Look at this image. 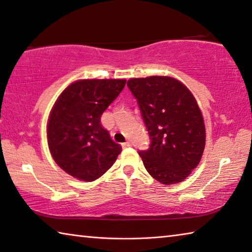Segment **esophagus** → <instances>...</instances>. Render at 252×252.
Masks as SVG:
<instances>
[{
	"instance_id": "obj_1",
	"label": "esophagus",
	"mask_w": 252,
	"mask_h": 252,
	"mask_svg": "<svg viewBox=\"0 0 252 252\" xmlns=\"http://www.w3.org/2000/svg\"><path fill=\"white\" fill-rule=\"evenodd\" d=\"M122 146H123V148L130 147V146H131V143H130V142H125V143H123V144H122Z\"/></svg>"
}]
</instances>
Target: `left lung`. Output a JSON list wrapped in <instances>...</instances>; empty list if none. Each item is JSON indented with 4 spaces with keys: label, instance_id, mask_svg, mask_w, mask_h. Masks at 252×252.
<instances>
[{
    "label": "left lung",
    "instance_id": "8db88e82",
    "mask_svg": "<svg viewBox=\"0 0 252 252\" xmlns=\"http://www.w3.org/2000/svg\"><path fill=\"white\" fill-rule=\"evenodd\" d=\"M150 135L148 150L139 151L144 166L162 184L182 182L200 163L205 126L195 98L182 82L152 76L127 81Z\"/></svg>",
    "mask_w": 252,
    "mask_h": 252
}]
</instances>
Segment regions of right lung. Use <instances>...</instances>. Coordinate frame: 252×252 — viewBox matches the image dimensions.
<instances>
[{
  "instance_id": "right-lung-1",
  "label": "right lung",
  "mask_w": 252,
  "mask_h": 252,
  "mask_svg": "<svg viewBox=\"0 0 252 252\" xmlns=\"http://www.w3.org/2000/svg\"><path fill=\"white\" fill-rule=\"evenodd\" d=\"M125 79H85L60 94L48 122V145L55 162L76 179L97 180L122 152L100 117L125 87Z\"/></svg>"
}]
</instances>
